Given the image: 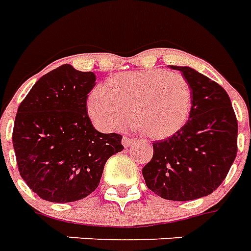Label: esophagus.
I'll use <instances>...</instances> for the list:
<instances>
[{
	"label": "esophagus",
	"mask_w": 251,
	"mask_h": 251,
	"mask_svg": "<svg viewBox=\"0 0 251 251\" xmlns=\"http://www.w3.org/2000/svg\"><path fill=\"white\" fill-rule=\"evenodd\" d=\"M133 142H134V139L133 138H129V137H124L122 138V146H124V147H130V146L133 145Z\"/></svg>",
	"instance_id": "1"
}]
</instances>
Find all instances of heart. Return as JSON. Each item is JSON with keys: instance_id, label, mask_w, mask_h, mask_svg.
Wrapping results in <instances>:
<instances>
[{"instance_id": "1", "label": "heart", "mask_w": 251, "mask_h": 251, "mask_svg": "<svg viewBox=\"0 0 251 251\" xmlns=\"http://www.w3.org/2000/svg\"><path fill=\"white\" fill-rule=\"evenodd\" d=\"M193 92L179 73L163 69L120 73L90 94L87 109L104 130L129 122L152 139H165L182 129L190 117Z\"/></svg>"}]
</instances>
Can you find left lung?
<instances>
[{
	"label": "left lung",
	"instance_id": "8db88e82",
	"mask_svg": "<svg viewBox=\"0 0 251 251\" xmlns=\"http://www.w3.org/2000/svg\"><path fill=\"white\" fill-rule=\"evenodd\" d=\"M179 70L191 86L193 106L182 129L155 142L142 169L150 190L168 201H193L211 194L228 175L237 155V118L226 91L189 66Z\"/></svg>",
	"mask_w": 251,
	"mask_h": 251
}]
</instances>
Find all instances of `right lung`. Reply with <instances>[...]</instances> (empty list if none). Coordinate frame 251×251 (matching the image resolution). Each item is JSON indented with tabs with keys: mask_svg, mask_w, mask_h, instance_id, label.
<instances>
[{
	"mask_svg": "<svg viewBox=\"0 0 251 251\" xmlns=\"http://www.w3.org/2000/svg\"><path fill=\"white\" fill-rule=\"evenodd\" d=\"M92 72L61 65L37 80L15 116L13 146L29 189L48 202L86 198L99 186L106 160L124 150L120 134H102L87 114Z\"/></svg>",
	"mask_w": 251,
	"mask_h": 251,
	"instance_id": "1",
	"label": "right lung"
}]
</instances>
